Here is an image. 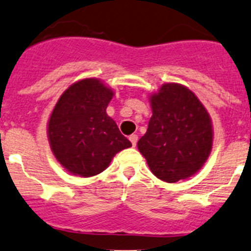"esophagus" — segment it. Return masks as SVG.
Listing matches in <instances>:
<instances>
[{
	"label": "esophagus",
	"mask_w": 251,
	"mask_h": 251,
	"mask_svg": "<svg viewBox=\"0 0 251 251\" xmlns=\"http://www.w3.org/2000/svg\"><path fill=\"white\" fill-rule=\"evenodd\" d=\"M129 140H130L131 145L135 146L136 145V141H138V135H136V134H131V135L129 136Z\"/></svg>",
	"instance_id": "obj_1"
}]
</instances>
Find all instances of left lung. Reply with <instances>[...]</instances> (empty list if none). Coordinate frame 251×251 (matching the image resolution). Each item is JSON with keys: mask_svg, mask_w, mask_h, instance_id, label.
I'll return each instance as SVG.
<instances>
[{"mask_svg": "<svg viewBox=\"0 0 251 251\" xmlns=\"http://www.w3.org/2000/svg\"><path fill=\"white\" fill-rule=\"evenodd\" d=\"M152 116L138 149L151 172L168 183L197 173L212 149L210 116L194 93L168 83L151 96Z\"/></svg>", "mask_w": 251, "mask_h": 251, "instance_id": "1", "label": "left lung"}]
</instances>
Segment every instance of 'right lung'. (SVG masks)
I'll use <instances>...</instances> for the list:
<instances>
[{
  "mask_svg": "<svg viewBox=\"0 0 251 251\" xmlns=\"http://www.w3.org/2000/svg\"><path fill=\"white\" fill-rule=\"evenodd\" d=\"M113 91L99 79L69 86L57 101L49 121V140L57 161L73 175L93 177L131 143L108 117Z\"/></svg>",
  "mask_w": 251,
  "mask_h": 251,
  "instance_id": "1",
  "label": "right lung"
}]
</instances>
